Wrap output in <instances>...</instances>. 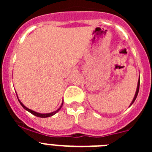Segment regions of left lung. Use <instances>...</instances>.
Segmentation results:
<instances>
[{
	"label": "left lung",
	"instance_id": "obj_1",
	"mask_svg": "<svg viewBox=\"0 0 152 152\" xmlns=\"http://www.w3.org/2000/svg\"><path fill=\"white\" fill-rule=\"evenodd\" d=\"M139 87H140V77H139L138 82H137V89H136L135 94H134V98H133V100H132V103L130 104L129 107H130V106H131L132 104L133 103H134V101H135V99H136V98H137V94H138V92H139Z\"/></svg>",
	"mask_w": 152,
	"mask_h": 152
}]
</instances>
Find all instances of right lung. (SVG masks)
I'll use <instances>...</instances> for the list:
<instances>
[{
  "label": "right lung",
  "instance_id": "add662e5",
  "mask_svg": "<svg viewBox=\"0 0 152 152\" xmlns=\"http://www.w3.org/2000/svg\"><path fill=\"white\" fill-rule=\"evenodd\" d=\"M18 101H19L20 104L21 106H22V107H23V108L25 109L26 110H27V111L29 112V113H31V114H33L34 115L37 116V117H39V118H48V117H50V116L53 115H55L56 113H58V112L59 111V110H60V109L62 108V105H63V101H62V104H61L60 107H59V108L58 109V110H56V111L52 112V113H37V112H35V111H33V110H30V109L27 108V107H26V106H24L22 102H21L19 100V99H18Z\"/></svg>",
  "mask_w": 152,
  "mask_h": 152
}]
</instances>
